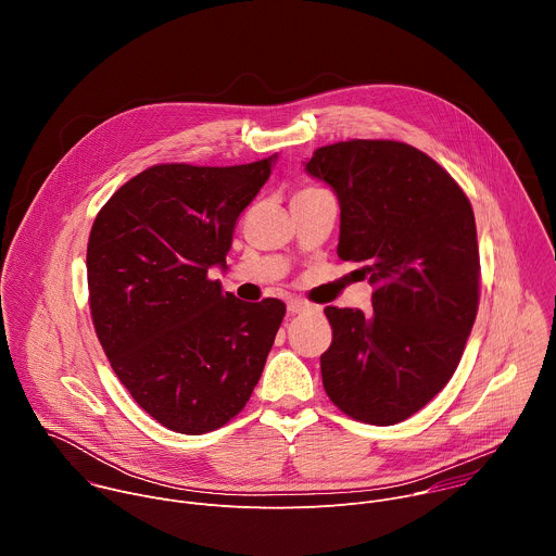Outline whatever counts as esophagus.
I'll return each mask as SVG.
<instances>
[{"mask_svg":"<svg viewBox=\"0 0 556 556\" xmlns=\"http://www.w3.org/2000/svg\"><path fill=\"white\" fill-rule=\"evenodd\" d=\"M312 309H316V307L312 303L303 301V299H290L288 301V312L290 314H303V312H312Z\"/></svg>","mask_w":556,"mask_h":556,"instance_id":"34e87169","label":"esophagus"}]
</instances>
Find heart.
<instances>
[{"label":"heart","mask_w":556,"mask_h":556,"mask_svg":"<svg viewBox=\"0 0 556 556\" xmlns=\"http://www.w3.org/2000/svg\"><path fill=\"white\" fill-rule=\"evenodd\" d=\"M307 189H316V187H307ZM307 189H303V191H307Z\"/></svg>","instance_id":"b5f03b06"}]
</instances>
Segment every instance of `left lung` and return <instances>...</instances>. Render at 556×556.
<instances>
[{
	"label": "left lung",
	"instance_id": "left-lung-1",
	"mask_svg": "<svg viewBox=\"0 0 556 556\" xmlns=\"http://www.w3.org/2000/svg\"><path fill=\"white\" fill-rule=\"evenodd\" d=\"M305 172L337 191L339 260L358 262L374 288V312L326 307V393L358 422H403L451 380L478 316L472 206L433 157L399 140L319 147Z\"/></svg>",
	"mask_w": 556,
	"mask_h": 556
}]
</instances>
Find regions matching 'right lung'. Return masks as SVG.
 <instances>
[{
  "label": "right lung",
  "mask_w": 556,
  "mask_h": 556,
  "mask_svg": "<svg viewBox=\"0 0 556 556\" xmlns=\"http://www.w3.org/2000/svg\"><path fill=\"white\" fill-rule=\"evenodd\" d=\"M273 155L235 167L153 165L99 211L88 242L90 314L131 399L163 427L202 435L240 414L286 303H247L208 277Z\"/></svg>",
  "instance_id": "obj_1"
}]
</instances>
